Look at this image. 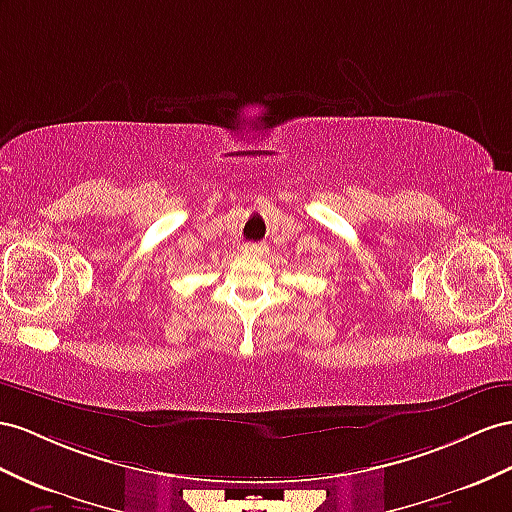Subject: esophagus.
<instances>
[{"label": "esophagus", "mask_w": 512, "mask_h": 512, "mask_svg": "<svg viewBox=\"0 0 512 512\" xmlns=\"http://www.w3.org/2000/svg\"><path fill=\"white\" fill-rule=\"evenodd\" d=\"M244 253L248 255H264L266 253V244H246Z\"/></svg>", "instance_id": "34e87169"}]
</instances>
